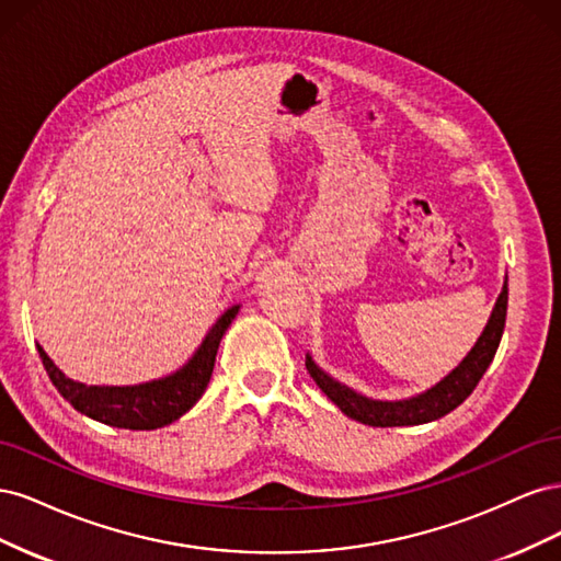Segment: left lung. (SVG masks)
Instances as JSON below:
<instances>
[{"instance_id":"obj_1","label":"left lung","mask_w":561,"mask_h":561,"mask_svg":"<svg viewBox=\"0 0 561 561\" xmlns=\"http://www.w3.org/2000/svg\"><path fill=\"white\" fill-rule=\"evenodd\" d=\"M505 313H507V276L482 334L478 336L474 346L468 351L466 358L458 363L447 377H443L435 386L426 388L423 393H416L412 398L377 400V398L363 396L351 386L330 377L325 369L316 365L311 353H307V369L313 377V381L318 383V388L339 407V410H342L348 419L365 423V426L388 428V426H419V423H431L456 410V407L472 393L474 386L480 383L482 375L491 365V360H494L496 348L501 344Z\"/></svg>"}]
</instances>
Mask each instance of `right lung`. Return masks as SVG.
<instances>
[{
	"mask_svg": "<svg viewBox=\"0 0 561 561\" xmlns=\"http://www.w3.org/2000/svg\"><path fill=\"white\" fill-rule=\"evenodd\" d=\"M239 311L241 304H233L219 316L192 358L173 375L135 386H87L65 377L42 346L37 351L48 379L77 412L114 428L154 431L184 416L206 393L219 342Z\"/></svg>",
	"mask_w": 561,
	"mask_h": 561,
	"instance_id": "obj_1",
	"label": "right lung"
}]
</instances>
